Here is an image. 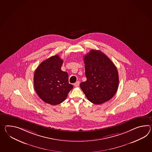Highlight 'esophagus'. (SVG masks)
Returning a JSON list of instances; mask_svg holds the SVG:
<instances>
[{
    "instance_id": "esophagus-1",
    "label": "esophagus",
    "mask_w": 152,
    "mask_h": 152,
    "mask_svg": "<svg viewBox=\"0 0 152 152\" xmlns=\"http://www.w3.org/2000/svg\"><path fill=\"white\" fill-rule=\"evenodd\" d=\"M80 85V82L79 81H77L75 83H74L75 86H76V87H78V86Z\"/></svg>"
}]
</instances>
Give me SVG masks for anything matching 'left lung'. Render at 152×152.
<instances>
[{
    "mask_svg": "<svg viewBox=\"0 0 152 152\" xmlns=\"http://www.w3.org/2000/svg\"><path fill=\"white\" fill-rule=\"evenodd\" d=\"M87 80L80 87L91 103L101 104L111 99L118 86V70L107 56L91 50L84 56Z\"/></svg>",
    "mask_w": 152,
    "mask_h": 152,
    "instance_id": "obj_1",
    "label": "left lung"
}]
</instances>
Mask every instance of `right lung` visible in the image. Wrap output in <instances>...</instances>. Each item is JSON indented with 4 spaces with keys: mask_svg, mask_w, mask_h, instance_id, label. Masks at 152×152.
Segmentation results:
<instances>
[{
    "mask_svg": "<svg viewBox=\"0 0 152 152\" xmlns=\"http://www.w3.org/2000/svg\"><path fill=\"white\" fill-rule=\"evenodd\" d=\"M63 60L52 56L38 66L34 74V87L41 99L56 105L66 99L74 86L69 83V75L61 70Z\"/></svg>",
    "mask_w": 152,
    "mask_h": 152,
    "instance_id": "add662e5",
    "label": "right lung"
}]
</instances>
